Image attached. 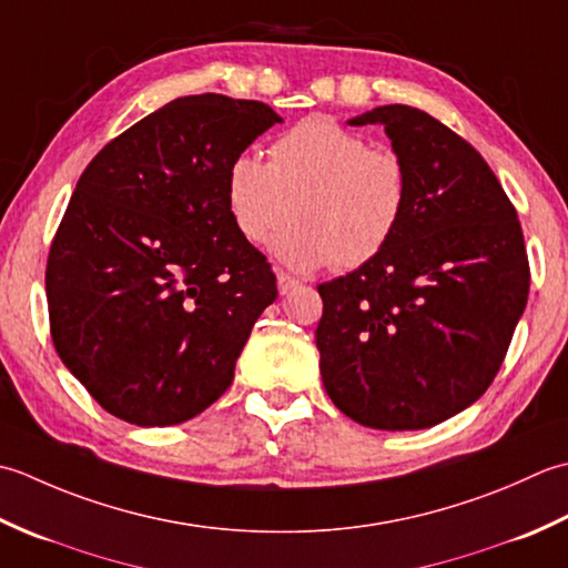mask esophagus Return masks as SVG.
Returning <instances> with one entry per match:
<instances>
[{
	"mask_svg": "<svg viewBox=\"0 0 568 568\" xmlns=\"http://www.w3.org/2000/svg\"><path fill=\"white\" fill-rule=\"evenodd\" d=\"M301 282L296 280V276L286 274V272H276V288H280V294L286 296L292 288H296Z\"/></svg>",
	"mask_w": 568,
	"mask_h": 568,
	"instance_id": "34e87169",
	"label": "esophagus"
}]
</instances>
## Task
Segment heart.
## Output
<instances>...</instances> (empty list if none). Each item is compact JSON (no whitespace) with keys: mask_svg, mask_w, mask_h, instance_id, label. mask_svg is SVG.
<instances>
[{"mask_svg":"<svg viewBox=\"0 0 568 568\" xmlns=\"http://www.w3.org/2000/svg\"><path fill=\"white\" fill-rule=\"evenodd\" d=\"M412 173L389 146L331 118H308L270 146V161L242 152L225 171V205L237 235L296 270H357L377 260L407 217Z\"/></svg>","mask_w":568,"mask_h":568,"instance_id":"1","label":"heart"}]
</instances>
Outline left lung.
Here are the masks:
<instances>
[{
  "label": "left lung",
  "instance_id": "8db88e82",
  "mask_svg": "<svg viewBox=\"0 0 568 568\" xmlns=\"http://www.w3.org/2000/svg\"><path fill=\"white\" fill-rule=\"evenodd\" d=\"M375 122L407 161L412 201L377 260L318 286L321 377L357 424L429 429L470 407L505 361L529 294L525 235L466 139L409 105L351 120Z\"/></svg>",
  "mask_w": 568,
  "mask_h": 568
}]
</instances>
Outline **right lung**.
<instances>
[{
    "instance_id": "obj_1",
    "label": "right lung",
    "mask_w": 568,
    "mask_h": 568,
    "mask_svg": "<svg viewBox=\"0 0 568 568\" xmlns=\"http://www.w3.org/2000/svg\"><path fill=\"white\" fill-rule=\"evenodd\" d=\"M276 122L257 100L176 98L80 176L45 264L51 338L118 419L189 422L233 385L276 276L227 215L225 171Z\"/></svg>"
}]
</instances>
